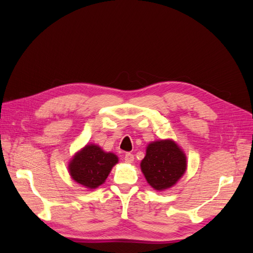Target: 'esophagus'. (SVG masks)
Returning <instances> with one entry per match:
<instances>
[{
    "instance_id": "34e87169",
    "label": "esophagus",
    "mask_w": 253,
    "mask_h": 253,
    "mask_svg": "<svg viewBox=\"0 0 253 253\" xmlns=\"http://www.w3.org/2000/svg\"><path fill=\"white\" fill-rule=\"evenodd\" d=\"M125 160L127 164H132L134 162V155L132 153H126L125 154Z\"/></svg>"
}]
</instances>
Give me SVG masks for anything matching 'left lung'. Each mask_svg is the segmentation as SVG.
Segmentation results:
<instances>
[{"mask_svg":"<svg viewBox=\"0 0 253 253\" xmlns=\"http://www.w3.org/2000/svg\"><path fill=\"white\" fill-rule=\"evenodd\" d=\"M145 179L155 190L174 186L186 171V156L172 140H159L148 145L141 162Z\"/></svg>","mask_w":253,"mask_h":253,"instance_id":"obj_1","label":"left lung"}]
</instances>
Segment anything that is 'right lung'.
Here are the masks:
<instances>
[{
    "mask_svg": "<svg viewBox=\"0 0 253 253\" xmlns=\"http://www.w3.org/2000/svg\"><path fill=\"white\" fill-rule=\"evenodd\" d=\"M118 163L113 153H105L98 145H86L75 155L70 164V173L74 180L88 189L102 185L114 165Z\"/></svg>",
    "mask_w": 253,
    "mask_h": 253,
    "instance_id": "add662e5",
    "label": "right lung"
}]
</instances>
